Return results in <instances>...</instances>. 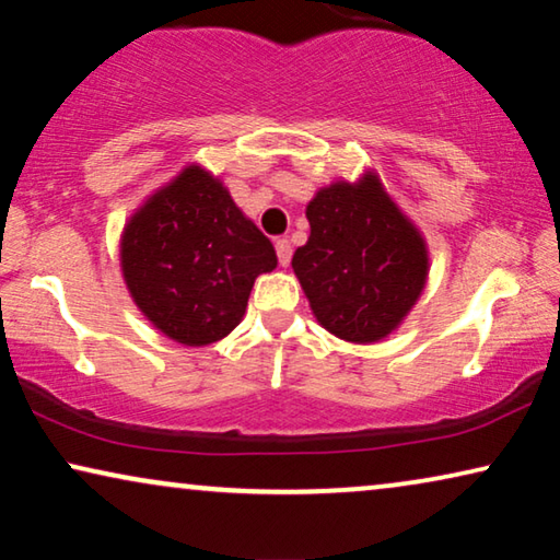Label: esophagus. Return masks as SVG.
I'll use <instances>...</instances> for the list:
<instances>
[{
  "label": "esophagus",
  "instance_id": "esophagus-1",
  "mask_svg": "<svg viewBox=\"0 0 560 560\" xmlns=\"http://www.w3.org/2000/svg\"><path fill=\"white\" fill-rule=\"evenodd\" d=\"M275 252H278V259L282 267L290 265V257H293V247H290V240H278L275 242Z\"/></svg>",
  "mask_w": 560,
  "mask_h": 560
}]
</instances>
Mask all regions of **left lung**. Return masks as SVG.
I'll return each instance as SVG.
<instances>
[{"mask_svg": "<svg viewBox=\"0 0 560 560\" xmlns=\"http://www.w3.org/2000/svg\"><path fill=\"white\" fill-rule=\"evenodd\" d=\"M305 217L311 236L293 270L318 324L343 341L385 339L425 288L423 236L372 173L318 190Z\"/></svg>", "mask_w": 560, "mask_h": 560, "instance_id": "8db88e82", "label": "left lung"}]
</instances>
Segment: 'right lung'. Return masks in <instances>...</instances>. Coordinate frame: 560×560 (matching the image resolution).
I'll list each match as a JSON object with an SVG mask.
<instances>
[{
	"label": "right lung",
	"instance_id": "obj_1",
	"mask_svg": "<svg viewBox=\"0 0 560 560\" xmlns=\"http://www.w3.org/2000/svg\"><path fill=\"white\" fill-rule=\"evenodd\" d=\"M275 267L272 242L198 165L148 198L121 234V272L137 308L186 347L224 339L257 275Z\"/></svg>",
	"mask_w": 560,
	"mask_h": 560
}]
</instances>
